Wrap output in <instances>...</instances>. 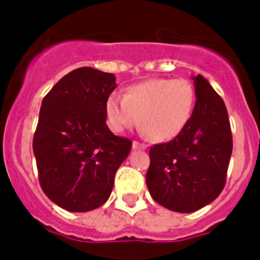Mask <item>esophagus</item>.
Here are the masks:
<instances>
[{
    "label": "esophagus",
    "instance_id": "34e87169",
    "mask_svg": "<svg viewBox=\"0 0 260 260\" xmlns=\"http://www.w3.org/2000/svg\"><path fill=\"white\" fill-rule=\"evenodd\" d=\"M146 144L143 143H139V142L137 141L133 142V148H134V150H146Z\"/></svg>",
    "mask_w": 260,
    "mask_h": 260
}]
</instances>
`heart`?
<instances>
[{
	"label": "heart",
	"instance_id": "b5f03b06",
	"mask_svg": "<svg viewBox=\"0 0 260 260\" xmlns=\"http://www.w3.org/2000/svg\"><path fill=\"white\" fill-rule=\"evenodd\" d=\"M195 105V89L183 78H155L128 87L123 98L112 95L105 105L108 123L122 133L139 122L142 132L156 142H167L182 132Z\"/></svg>",
	"mask_w": 260,
	"mask_h": 260
}]
</instances>
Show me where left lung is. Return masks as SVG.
<instances>
[{"instance_id": "1", "label": "left lung", "mask_w": 260, "mask_h": 260, "mask_svg": "<svg viewBox=\"0 0 260 260\" xmlns=\"http://www.w3.org/2000/svg\"><path fill=\"white\" fill-rule=\"evenodd\" d=\"M189 122L167 143L150 148L147 187L155 202L176 212H194L215 201L226 181L233 150L228 110L202 75L194 77Z\"/></svg>"}]
</instances>
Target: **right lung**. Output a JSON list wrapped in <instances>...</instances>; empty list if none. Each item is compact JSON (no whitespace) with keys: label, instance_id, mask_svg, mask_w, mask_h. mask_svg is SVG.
I'll use <instances>...</instances> for the list:
<instances>
[{"label":"right lung","instance_id":"add662e5","mask_svg":"<svg viewBox=\"0 0 260 260\" xmlns=\"http://www.w3.org/2000/svg\"><path fill=\"white\" fill-rule=\"evenodd\" d=\"M114 88L113 74L79 68L43 99L32 148L41 189L63 210L87 212L103 206L132 150L133 142L114 135L105 122Z\"/></svg>","mask_w":260,"mask_h":260}]
</instances>
